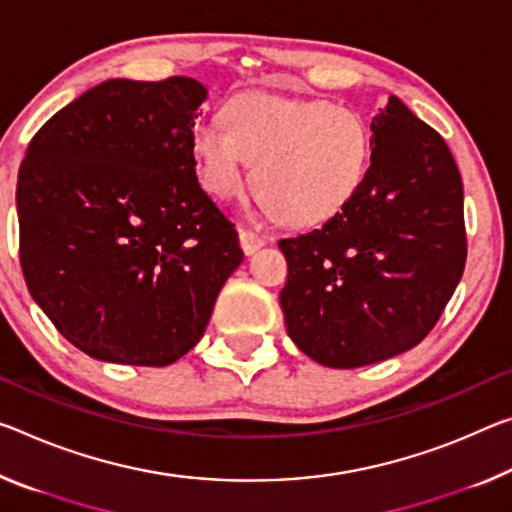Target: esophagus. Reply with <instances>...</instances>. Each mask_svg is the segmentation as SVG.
Here are the masks:
<instances>
[{
	"instance_id": "1",
	"label": "esophagus",
	"mask_w": 512,
	"mask_h": 512,
	"mask_svg": "<svg viewBox=\"0 0 512 512\" xmlns=\"http://www.w3.org/2000/svg\"><path fill=\"white\" fill-rule=\"evenodd\" d=\"M239 241H241V248L246 255H255L259 248L264 246V237L262 234H257L253 230H246V227H241L239 230Z\"/></svg>"
}]
</instances>
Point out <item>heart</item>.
<instances>
[{"label": "heart", "mask_w": 512, "mask_h": 512, "mask_svg": "<svg viewBox=\"0 0 512 512\" xmlns=\"http://www.w3.org/2000/svg\"><path fill=\"white\" fill-rule=\"evenodd\" d=\"M223 125L193 129L200 180L212 196L239 198L255 164V189L291 225H316L355 198L369 170L358 113L323 100L246 93L223 107Z\"/></svg>", "instance_id": "b5f03b06"}]
</instances>
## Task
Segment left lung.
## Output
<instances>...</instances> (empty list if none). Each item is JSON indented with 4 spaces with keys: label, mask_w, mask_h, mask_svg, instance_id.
I'll return each instance as SVG.
<instances>
[{
    "label": "left lung",
    "mask_w": 512,
    "mask_h": 512,
    "mask_svg": "<svg viewBox=\"0 0 512 512\" xmlns=\"http://www.w3.org/2000/svg\"><path fill=\"white\" fill-rule=\"evenodd\" d=\"M371 166L342 212L280 239V291L294 344L355 369L417 346L465 271L462 180L451 150L399 97L371 120Z\"/></svg>",
    "instance_id": "8db88e82"
}]
</instances>
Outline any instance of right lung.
Returning a JSON list of instances; mask_svg holds the SVG:
<instances>
[{"label":"right lung","instance_id":"1","mask_svg":"<svg viewBox=\"0 0 512 512\" xmlns=\"http://www.w3.org/2000/svg\"><path fill=\"white\" fill-rule=\"evenodd\" d=\"M205 97L191 77L102 81L38 129L20 164L29 294L95 360H180L243 262L237 230L196 175Z\"/></svg>","mask_w":512,"mask_h":512}]
</instances>
